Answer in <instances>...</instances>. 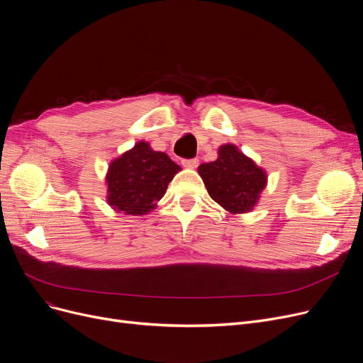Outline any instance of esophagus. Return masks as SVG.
Instances as JSON below:
<instances>
[{
	"mask_svg": "<svg viewBox=\"0 0 363 363\" xmlns=\"http://www.w3.org/2000/svg\"><path fill=\"white\" fill-rule=\"evenodd\" d=\"M182 166L186 169H196L199 166V160L197 159H184Z\"/></svg>",
	"mask_w": 363,
	"mask_h": 363,
	"instance_id": "34e87169",
	"label": "esophagus"
}]
</instances>
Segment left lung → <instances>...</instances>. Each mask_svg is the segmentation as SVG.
<instances>
[{
	"instance_id": "left-lung-1",
	"label": "left lung",
	"mask_w": 363,
	"mask_h": 363,
	"mask_svg": "<svg viewBox=\"0 0 363 363\" xmlns=\"http://www.w3.org/2000/svg\"><path fill=\"white\" fill-rule=\"evenodd\" d=\"M199 174L208 196L231 213L253 211L268 182L266 172L234 144L220 145L218 159L200 164Z\"/></svg>"
}]
</instances>
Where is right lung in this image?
Listing matches in <instances>:
<instances>
[{"instance_id": "1", "label": "right lung", "mask_w": 363, "mask_h": 363, "mask_svg": "<svg viewBox=\"0 0 363 363\" xmlns=\"http://www.w3.org/2000/svg\"><path fill=\"white\" fill-rule=\"evenodd\" d=\"M181 170L166 152L140 141L114 159L107 170V203L116 212L141 216L156 208L169 182Z\"/></svg>"}]
</instances>
